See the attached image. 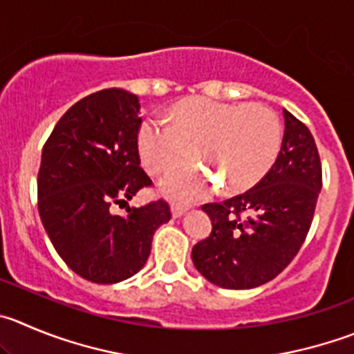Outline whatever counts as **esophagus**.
<instances>
[{"label":"esophagus","instance_id":"obj_1","mask_svg":"<svg viewBox=\"0 0 354 354\" xmlns=\"http://www.w3.org/2000/svg\"><path fill=\"white\" fill-rule=\"evenodd\" d=\"M186 210H187V207H184V205L171 203V215H174V217H180V215H183Z\"/></svg>","mask_w":354,"mask_h":354}]
</instances>
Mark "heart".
Instances as JSON below:
<instances>
[{
  "label": "heart",
  "mask_w": 354,
  "mask_h": 354,
  "mask_svg": "<svg viewBox=\"0 0 354 354\" xmlns=\"http://www.w3.org/2000/svg\"><path fill=\"white\" fill-rule=\"evenodd\" d=\"M139 154L153 175H165L198 154L227 191L255 186L276 161L281 144L280 118L261 104L186 100L170 121L151 116L140 124ZM215 179L201 167L175 171L163 191L179 200L205 196Z\"/></svg>",
  "instance_id": "b5f03b06"
}]
</instances>
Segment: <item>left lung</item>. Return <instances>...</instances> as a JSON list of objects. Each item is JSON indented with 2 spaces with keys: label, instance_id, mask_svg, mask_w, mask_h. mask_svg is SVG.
<instances>
[{
  "label": "left lung",
  "instance_id": "8db88e82",
  "mask_svg": "<svg viewBox=\"0 0 354 354\" xmlns=\"http://www.w3.org/2000/svg\"><path fill=\"white\" fill-rule=\"evenodd\" d=\"M285 136L271 170L245 193L205 203L212 231L193 247V262L212 283L255 288L280 274L301 250L322 189L315 137L283 109Z\"/></svg>",
  "mask_w": 354,
  "mask_h": 354
}]
</instances>
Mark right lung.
I'll return each instance as SVG.
<instances>
[{
  "label": "right lung",
  "instance_id": "right-lung-1",
  "mask_svg": "<svg viewBox=\"0 0 354 354\" xmlns=\"http://www.w3.org/2000/svg\"><path fill=\"white\" fill-rule=\"evenodd\" d=\"M139 97L106 88L71 106L43 146L38 210L62 261L85 280L111 285L146 264L154 231L170 221L165 200L112 214L153 186L140 167Z\"/></svg>",
  "mask_w": 354,
  "mask_h": 354
}]
</instances>
